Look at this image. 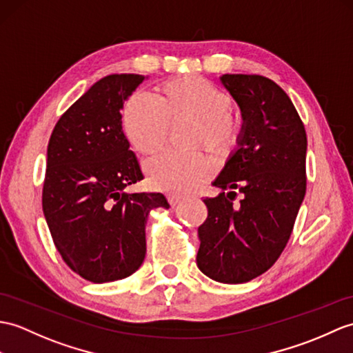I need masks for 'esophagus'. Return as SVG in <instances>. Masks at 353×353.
I'll return each mask as SVG.
<instances>
[{"mask_svg": "<svg viewBox=\"0 0 353 353\" xmlns=\"http://www.w3.org/2000/svg\"><path fill=\"white\" fill-rule=\"evenodd\" d=\"M182 201V196H179V195H173V194H170L168 195V203L171 204V206H177V204Z\"/></svg>", "mask_w": 353, "mask_h": 353, "instance_id": "1", "label": "esophagus"}]
</instances>
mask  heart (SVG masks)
<instances>
[{"label": "heart", "instance_id": "heart-1", "mask_svg": "<svg viewBox=\"0 0 353 353\" xmlns=\"http://www.w3.org/2000/svg\"><path fill=\"white\" fill-rule=\"evenodd\" d=\"M233 101L224 90L201 77H182L158 88V101L137 93L125 103L121 126L129 144L150 154L165 144L170 123L195 121L192 145L203 144L218 159L236 150L242 137V123L230 112ZM152 188L170 194L196 190L210 177V163L200 152H162L144 165Z\"/></svg>", "mask_w": 353, "mask_h": 353}]
</instances>
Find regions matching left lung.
<instances>
[{"instance_id": "left-lung-1", "label": "left lung", "mask_w": 353, "mask_h": 353, "mask_svg": "<svg viewBox=\"0 0 353 353\" xmlns=\"http://www.w3.org/2000/svg\"><path fill=\"white\" fill-rule=\"evenodd\" d=\"M221 83L239 105L242 137L204 199L196 266L224 284L251 281L272 266L289 242L305 196L307 134L290 97L272 79L225 73ZM241 192L239 207L232 201Z\"/></svg>"}]
</instances>
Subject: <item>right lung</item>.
<instances>
[{
	"instance_id": "1",
	"label": "right lung",
	"mask_w": 353,
	"mask_h": 353,
	"mask_svg": "<svg viewBox=\"0 0 353 353\" xmlns=\"http://www.w3.org/2000/svg\"><path fill=\"white\" fill-rule=\"evenodd\" d=\"M144 79L135 73L99 79L63 114L49 138L42 195L49 232L65 265L97 284L141 266L150 210L170 208L162 194L125 191L143 173L120 111Z\"/></svg>"
}]
</instances>
